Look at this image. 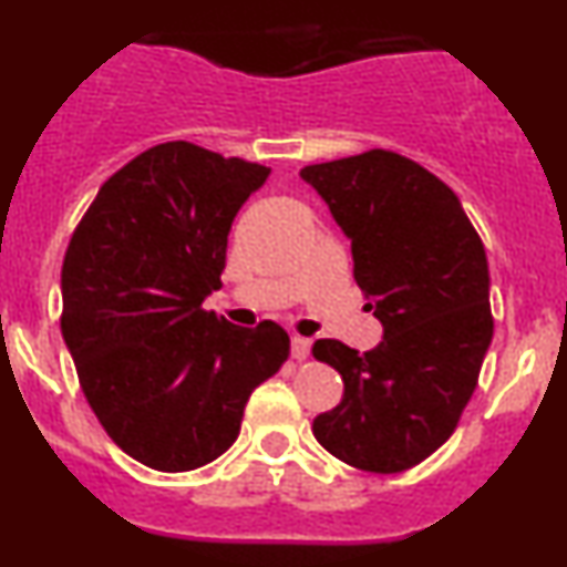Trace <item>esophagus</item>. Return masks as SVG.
Here are the masks:
<instances>
[{"mask_svg": "<svg viewBox=\"0 0 567 567\" xmlns=\"http://www.w3.org/2000/svg\"><path fill=\"white\" fill-rule=\"evenodd\" d=\"M290 357L296 362H303L306 357H309V338H301V336H292L290 341Z\"/></svg>", "mask_w": 567, "mask_h": 567, "instance_id": "obj_1", "label": "esophagus"}]
</instances>
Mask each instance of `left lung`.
<instances>
[{
    "mask_svg": "<svg viewBox=\"0 0 567 567\" xmlns=\"http://www.w3.org/2000/svg\"><path fill=\"white\" fill-rule=\"evenodd\" d=\"M301 178L351 239L354 279L383 324L365 354L315 343V360L341 373L343 400L311 432L343 464L405 472L451 437L477 386L493 338L483 239L451 186L386 148L309 165Z\"/></svg>",
    "mask_w": 567,
    "mask_h": 567,
    "instance_id": "8db88e82",
    "label": "left lung"
}]
</instances>
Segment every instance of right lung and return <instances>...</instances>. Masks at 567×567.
<instances>
[{
  "label": "right lung",
  "mask_w": 567,
  "mask_h": 567,
  "mask_svg": "<svg viewBox=\"0 0 567 567\" xmlns=\"http://www.w3.org/2000/svg\"><path fill=\"white\" fill-rule=\"evenodd\" d=\"M269 167L188 141L146 148L101 186L61 269V333L106 434L157 472H192L234 445L290 338L237 328L202 301L220 288L231 220Z\"/></svg>",
  "instance_id": "obj_1"
}]
</instances>
